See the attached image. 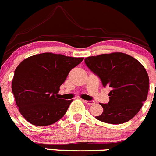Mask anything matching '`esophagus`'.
<instances>
[{
    "label": "esophagus",
    "instance_id": "34e87169",
    "mask_svg": "<svg viewBox=\"0 0 156 156\" xmlns=\"http://www.w3.org/2000/svg\"><path fill=\"white\" fill-rule=\"evenodd\" d=\"M83 101H84V102L86 103V104L89 105H91L95 104V101H86V100H83Z\"/></svg>",
    "mask_w": 156,
    "mask_h": 156
}]
</instances>
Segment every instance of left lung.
Instances as JSON below:
<instances>
[{"label": "left lung", "instance_id": "1", "mask_svg": "<svg viewBox=\"0 0 156 156\" xmlns=\"http://www.w3.org/2000/svg\"><path fill=\"white\" fill-rule=\"evenodd\" d=\"M87 67L111 88L109 102L100 103L103 112L95 118L102 122L121 124L132 119L147 98L149 76L143 64L121 52L85 58Z\"/></svg>", "mask_w": 156, "mask_h": 156}]
</instances>
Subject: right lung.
I'll use <instances>...</instances> for the list:
<instances>
[{"instance_id": "add662e5", "label": "right lung", "mask_w": 156, "mask_h": 156, "mask_svg": "<svg viewBox=\"0 0 156 156\" xmlns=\"http://www.w3.org/2000/svg\"><path fill=\"white\" fill-rule=\"evenodd\" d=\"M83 59L49 52L29 57L18 65L12 92L26 121L35 126H48L63 118L73 99L58 98V92L69 72Z\"/></svg>"}]
</instances>
